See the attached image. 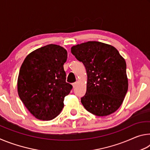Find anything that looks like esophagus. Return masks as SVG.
Segmentation results:
<instances>
[{"mask_svg":"<svg viewBox=\"0 0 150 150\" xmlns=\"http://www.w3.org/2000/svg\"><path fill=\"white\" fill-rule=\"evenodd\" d=\"M72 85H73V88H75V87H76V85H77V82H75V83H73V84H72Z\"/></svg>","mask_w":150,"mask_h":150,"instance_id":"1","label":"esophagus"}]
</instances>
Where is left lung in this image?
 <instances>
[{"instance_id":"obj_1","label":"left lung","mask_w":150,"mask_h":150,"mask_svg":"<svg viewBox=\"0 0 150 150\" xmlns=\"http://www.w3.org/2000/svg\"><path fill=\"white\" fill-rule=\"evenodd\" d=\"M71 51L87 71V91L81 98L83 106L98 116L115 112L128 91L125 60L115 47L99 42L78 44Z\"/></svg>"}]
</instances>
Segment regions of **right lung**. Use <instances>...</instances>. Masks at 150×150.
<instances>
[{
	"instance_id": "add662e5",
	"label": "right lung",
	"mask_w": 150,
	"mask_h": 150,
	"mask_svg": "<svg viewBox=\"0 0 150 150\" xmlns=\"http://www.w3.org/2000/svg\"><path fill=\"white\" fill-rule=\"evenodd\" d=\"M67 59L64 48L49 44L25 58L18 79L19 97L35 118L50 120L59 115L63 100L73 86L66 82L63 64Z\"/></svg>"
}]
</instances>
